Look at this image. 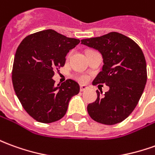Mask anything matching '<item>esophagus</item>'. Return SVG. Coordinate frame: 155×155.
Returning <instances> with one entry per match:
<instances>
[{
  "mask_svg": "<svg viewBox=\"0 0 155 155\" xmlns=\"http://www.w3.org/2000/svg\"><path fill=\"white\" fill-rule=\"evenodd\" d=\"M89 87L85 85H81V91H85L86 90H88Z\"/></svg>",
  "mask_w": 155,
  "mask_h": 155,
  "instance_id": "obj_1",
  "label": "esophagus"
}]
</instances>
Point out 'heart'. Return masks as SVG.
I'll return each mask as SVG.
<instances>
[{
	"instance_id": "b5f03b06",
	"label": "heart",
	"mask_w": 155,
	"mask_h": 155,
	"mask_svg": "<svg viewBox=\"0 0 155 155\" xmlns=\"http://www.w3.org/2000/svg\"><path fill=\"white\" fill-rule=\"evenodd\" d=\"M77 79L80 81H81V82H85V81H86V80H87V77H86L85 75H79L77 77Z\"/></svg>"
}]
</instances>
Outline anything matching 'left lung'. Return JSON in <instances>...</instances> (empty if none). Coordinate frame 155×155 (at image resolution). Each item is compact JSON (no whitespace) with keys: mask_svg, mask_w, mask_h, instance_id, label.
I'll return each mask as SVG.
<instances>
[{"mask_svg":"<svg viewBox=\"0 0 155 155\" xmlns=\"http://www.w3.org/2000/svg\"><path fill=\"white\" fill-rule=\"evenodd\" d=\"M81 44L100 52L103 66L93 81L106 84L109 91H96L97 99L87 106L90 117L97 123L113 125L123 122L136 107L147 82L143 53L134 40L119 32L81 40Z\"/></svg>","mask_w":155,"mask_h":155,"instance_id":"8db88e82","label":"left lung"}]
</instances>
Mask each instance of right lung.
Segmentation results:
<instances>
[{
	"instance_id": "1",
	"label": "right lung",
	"mask_w": 155,
	"mask_h": 155,
	"mask_svg": "<svg viewBox=\"0 0 155 155\" xmlns=\"http://www.w3.org/2000/svg\"><path fill=\"white\" fill-rule=\"evenodd\" d=\"M80 43L48 29L25 38L17 48L12 84L25 111L36 121L50 123L65 115L72 96L80 92V85L67 80L54 86V70L65 64V56Z\"/></svg>"
}]
</instances>
